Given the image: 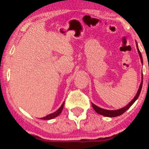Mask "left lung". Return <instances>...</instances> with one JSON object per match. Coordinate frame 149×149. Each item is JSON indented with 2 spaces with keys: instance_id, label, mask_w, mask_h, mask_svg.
Wrapping results in <instances>:
<instances>
[{
  "instance_id": "1",
  "label": "left lung",
  "mask_w": 149,
  "mask_h": 149,
  "mask_svg": "<svg viewBox=\"0 0 149 149\" xmlns=\"http://www.w3.org/2000/svg\"><path fill=\"white\" fill-rule=\"evenodd\" d=\"M136 47H137V50H138V52H139V54L140 59H141V63H143L142 56H141V52H140L139 47H138L137 43H136ZM142 84H143V73H142V76H141V84H140L139 88V90H138L137 93H136V95H135L134 99H133V100H132L131 102H130V103L128 104L127 106H125V107L122 108V109H118V110H113V111L107 110V109H102V108L98 107L97 106L95 105L94 104H92V107H93V109H95V111L97 113L101 114V115L104 116H107V117H116V116H119L122 115L123 113L125 112L126 111H127V109H129V108L134 103L135 101L137 100V98L139 97V95H140V92H141V88H142Z\"/></svg>"
}]
</instances>
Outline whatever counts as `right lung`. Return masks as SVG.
I'll return each mask as SVG.
<instances>
[{
    "label": "right lung",
    "mask_w": 149,
    "mask_h": 149,
    "mask_svg": "<svg viewBox=\"0 0 149 149\" xmlns=\"http://www.w3.org/2000/svg\"><path fill=\"white\" fill-rule=\"evenodd\" d=\"M64 102L62 104H61V106L60 107V108H59V109H58L57 111H56L55 112L49 114V115L46 116L45 117L41 118H40V119H42V120H50V119L54 118L57 117V116H59V114H60L61 113V111H62L63 108H64Z\"/></svg>",
    "instance_id": "obj_1"
}]
</instances>
